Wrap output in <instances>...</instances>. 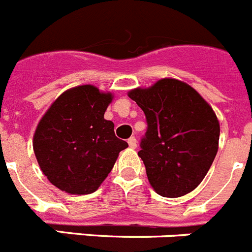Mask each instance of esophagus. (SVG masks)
<instances>
[{"mask_svg":"<svg viewBox=\"0 0 252 252\" xmlns=\"http://www.w3.org/2000/svg\"><path fill=\"white\" fill-rule=\"evenodd\" d=\"M128 146H130L131 149H136V146H137V141H136V139H135V137H130V139H128Z\"/></svg>","mask_w":252,"mask_h":252,"instance_id":"1","label":"esophagus"}]
</instances>
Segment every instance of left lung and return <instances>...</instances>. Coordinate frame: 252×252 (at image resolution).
I'll return each mask as SVG.
<instances>
[{"label": "left lung", "instance_id": "8db88e82", "mask_svg": "<svg viewBox=\"0 0 252 252\" xmlns=\"http://www.w3.org/2000/svg\"><path fill=\"white\" fill-rule=\"evenodd\" d=\"M127 95L146 116L139 157L154 190L166 198L194 190L218 150L220 121L212 107L193 87L174 78L131 90Z\"/></svg>", "mask_w": 252, "mask_h": 252}]
</instances>
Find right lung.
I'll return each instance as SVG.
<instances>
[{
    "mask_svg": "<svg viewBox=\"0 0 252 252\" xmlns=\"http://www.w3.org/2000/svg\"><path fill=\"white\" fill-rule=\"evenodd\" d=\"M113 99L92 84L69 88L55 99L32 139L39 166L53 186L69 194H90L110 174L127 142L104 120Z\"/></svg>",
    "mask_w": 252,
    "mask_h": 252,
    "instance_id": "1",
    "label": "right lung"
}]
</instances>
